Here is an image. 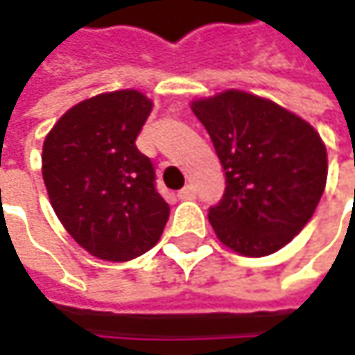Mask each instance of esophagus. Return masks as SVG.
<instances>
[{
    "label": "esophagus",
    "mask_w": 355,
    "mask_h": 355,
    "mask_svg": "<svg viewBox=\"0 0 355 355\" xmlns=\"http://www.w3.org/2000/svg\"><path fill=\"white\" fill-rule=\"evenodd\" d=\"M197 195V189L193 184H187L178 191V199H193Z\"/></svg>",
    "instance_id": "34e87169"
}]
</instances>
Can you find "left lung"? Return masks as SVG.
Instances as JSON below:
<instances>
[{"label":"left lung","instance_id":"8db88e82","mask_svg":"<svg viewBox=\"0 0 355 355\" xmlns=\"http://www.w3.org/2000/svg\"><path fill=\"white\" fill-rule=\"evenodd\" d=\"M207 129L226 189L209 207L218 239L247 257L286 247L313 218L327 182V150L300 116L247 92L193 103Z\"/></svg>","mask_w":355,"mask_h":355}]
</instances>
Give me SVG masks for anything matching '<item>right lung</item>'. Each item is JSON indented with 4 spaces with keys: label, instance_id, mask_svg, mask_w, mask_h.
<instances>
[{
    "label": "right lung",
    "instance_id": "add662e5",
    "mask_svg": "<svg viewBox=\"0 0 355 355\" xmlns=\"http://www.w3.org/2000/svg\"><path fill=\"white\" fill-rule=\"evenodd\" d=\"M152 103L135 90L108 92L69 108L42 146L51 205L90 254L129 261L154 247L171 207L135 139Z\"/></svg>",
    "mask_w": 355,
    "mask_h": 355
}]
</instances>
